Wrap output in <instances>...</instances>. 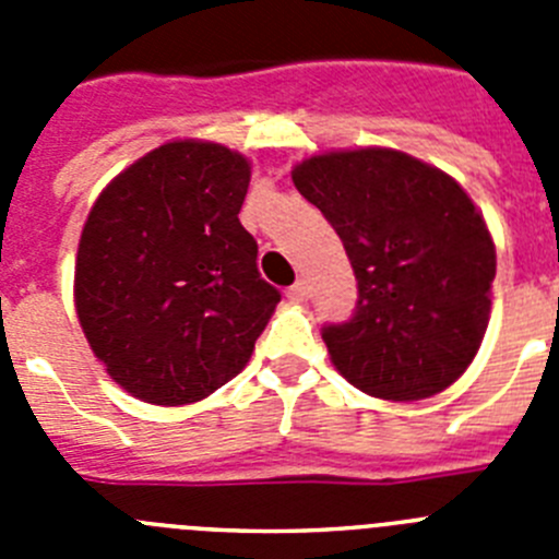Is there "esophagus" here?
Returning <instances> with one entry per match:
<instances>
[{"mask_svg":"<svg viewBox=\"0 0 559 559\" xmlns=\"http://www.w3.org/2000/svg\"><path fill=\"white\" fill-rule=\"evenodd\" d=\"M308 294H310V288L305 280H296V283L288 288V296L294 299V302H305V299H308Z\"/></svg>","mask_w":559,"mask_h":559,"instance_id":"obj_1","label":"esophagus"}]
</instances>
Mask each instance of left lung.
Listing matches in <instances>:
<instances>
[{
	"mask_svg": "<svg viewBox=\"0 0 559 559\" xmlns=\"http://www.w3.org/2000/svg\"><path fill=\"white\" fill-rule=\"evenodd\" d=\"M290 179L338 231L358 280L353 319L322 330L335 369L383 400L456 383L481 347L496 280V246L471 195L392 147L310 156Z\"/></svg>",
	"mask_w": 559,
	"mask_h": 559,
	"instance_id": "obj_1",
	"label": "left lung"
}]
</instances>
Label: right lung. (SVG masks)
<instances>
[{"label": "right lung", "instance_id": "right-lung-1", "mask_svg": "<svg viewBox=\"0 0 559 559\" xmlns=\"http://www.w3.org/2000/svg\"><path fill=\"white\" fill-rule=\"evenodd\" d=\"M243 153L176 140L117 176L81 231L75 310L114 383L153 406L210 397L249 364L280 290L237 212Z\"/></svg>", "mask_w": 559, "mask_h": 559}]
</instances>
